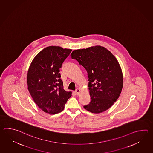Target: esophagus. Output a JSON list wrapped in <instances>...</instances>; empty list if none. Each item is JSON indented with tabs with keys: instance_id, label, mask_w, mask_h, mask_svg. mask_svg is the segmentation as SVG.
I'll use <instances>...</instances> for the list:
<instances>
[{
	"instance_id": "obj_1",
	"label": "esophagus",
	"mask_w": 153,
	"mask_h": 153,
	"mask_svg": "<svg viewBox=\"0 0 153 153\" xmlns=\"http://www.w3.org/2000/svg\"><path fill=\"white\" fill-rule=\"evenodd\" d=\"M79 93H80V90H79V89H78V88L76 89V91H75V93L76 94V95H78V94H79Z\"/></svg>"
}]
</instances>
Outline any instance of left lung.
<instances>
[{
  "mask_svg": "<svg viewBox=\"0 0 153 153\" xmlns=\"http://www.w3.org/2000/svg\"><path fill=\"white\" fill-rule=\"evenodd\" d=\"M71 56L87 71L91 101L84 108L94 113L109 108L118 99L123 85L122 69L115 56L100 46L74 50Z\"/></svg>",
  "mask_w": 153,
  "mask_h": 153,
  "instance_id": "8db88e82",
  "label": "left lung"
}]
</instances>
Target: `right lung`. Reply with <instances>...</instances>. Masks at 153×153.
<instances>
[{
  "mask_svg": "<svg viewBox=\"0 0 153 153\" xmlns=\"http://www.w3.org/2000/svg\"><path fill=\"white\" fill-rule=\"evenodd\" d=\"M59 46L46 47L31 62L27 74L28 91L38 107L45 112H61L71 93L64 89L60 68L71 52Z\"/></svg>",
  "mask_w": 153,
  "mask_h": 153,
  "instance_id": "right-lung-1",
  "label": "right lung"
}]
</instances>
